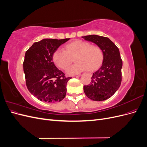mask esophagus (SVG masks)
Masks as SVG:
<instances>
[{"instance_id":"obj_1","label":"esophagus","mask_w":147,"mask_h":147,"mask_svg":"<svg viewBox=\"0 0 147 147\" xmlns=\"http://www.w3.org/2000/svg\"><path fill=\"white\" fill-rule=\"evenodd\" d=\"M80 76H81V75H80V74H79V75H77V77H80Z\"/></svg>"}]
</instances>
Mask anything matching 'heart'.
Returning <instances> with one entry per match:
<instances>
[{"label":"heart","instance_id":"heart-1","mask_svg":"<svg viewBox=\"0 0 147 147\" xmlns=\"http://www.w3.org/2000/svg\"><path fill=\"white\" fill-rule=\"evenodd\" d=\"M74 56L76 63L67 70L69 75L78 74L86 69L89 71L96 69L103 59V53L99 47L78 40L66 45L65 50L57 49L53 58L58 67L65 70L72 63Z\"/></svg>","mask_w":147,"mask_h":147}]
</instances>
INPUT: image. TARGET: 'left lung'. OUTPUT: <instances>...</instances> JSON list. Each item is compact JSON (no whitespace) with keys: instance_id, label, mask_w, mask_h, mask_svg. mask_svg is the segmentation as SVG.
Masks as SVG:
<instances>
[{"instance_id":"1","label":"left lung","mask_w":147,"mask_h":147,"mask_svg":"<svg viewBox=\"0 0 147 147\" xmlns=\"http://www.w3.org/2000/svg\"><path fill=\"white\" fill-rule=\"evenodd\" d=\"M82 37L96 44L104 56L102 65L93 73L90 83L83 86L84 92L92 100H105L115 94L121 83L123 62L119 49L107 37L97 35Z\"/></svg>"}]
</instances>
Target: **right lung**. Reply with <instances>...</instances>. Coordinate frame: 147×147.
<instances>
[{
    "label": "right lung",
    "instance_id": "add662e5",
    "mask_svg": "<svg viewBox=\"0 0 147 147\" xmlns=\"http://www.w3.org/2000/svg\"><path fill=\"white\" fill-rule=\"evenodd\" d=\"M70 38L43 39L34 43L26 51L23 62L26 86L39 100L48 103L60 102L66 95V86L72 77L55 66V51Z\"/></svg>",
    "mask_w": 147,
    "mask_h": 147
}]
</instances>
